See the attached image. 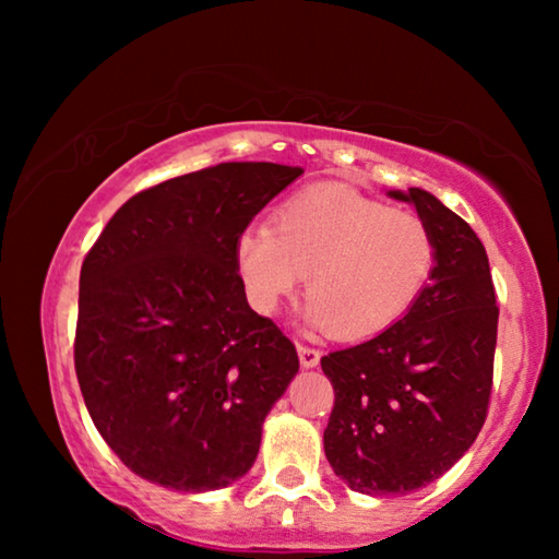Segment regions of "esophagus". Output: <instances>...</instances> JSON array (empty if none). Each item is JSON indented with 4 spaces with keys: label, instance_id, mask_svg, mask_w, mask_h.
<instances>
[{
    "label": "esophagus",
    "instance_id": "1",
    "mask_svg": "<svg viewBox=\"0 0 559 559\" xmlns=\"http://www.w3.org/2000/svg\"><path fill=\"white\" fill-rule=\"evenodd\" d=\"M298 357H300L302 367H316L320 362V349L298 343Z\"/></svg>",
    "mask_w": 559,
    "mask_h": 559
}]
</instances>
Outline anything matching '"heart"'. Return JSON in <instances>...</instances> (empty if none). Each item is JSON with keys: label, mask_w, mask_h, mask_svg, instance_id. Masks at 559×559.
<instances>
[{"label": "heart", "mask_w": 559, "mask_h": 559, "mask_svg": "<svg viewBox=\"0 0 559 559\" xmlns=\"http://www.w3.org/2000/svg\"><path fill=\"white\" fill-rule=\"evenodd\" d=\"M236 263L261 313H276L306 276L310 320L353 340L409 310L437 266V239L419 214L325 185L283 202L273 226L243 229Z\"/></svg>", "instance_id": "b5f03b06"}]
</instances>
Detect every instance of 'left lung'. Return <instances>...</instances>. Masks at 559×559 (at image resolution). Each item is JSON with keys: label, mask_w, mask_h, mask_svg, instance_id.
I'll return each mask as SVG.
<instances>
[{"label": "left lung", "mask_w": 559, "mask_h": 559, "mask_svg": "<svg viewBox=\"0 0 559 559\" xmlns=\"http://www.w3.org/2000/svg\"><path fill=\"white\" fill-rule=\"evenodd\" d=\"M390 197L431 226L437 266L402 320L320 359L335 390L325 456L367 496L429 486L471 449L488 414L498 337L496 288L476 231L419 187Z\"/></svg>", "instance_id": "1"}]
</instances>
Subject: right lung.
<instances>
[{"label": "right lung", "instance_id": "1", "mask_svg": "<svg viewBox=\"0 0 559 559\" xmlns=\"http://www.w3.org/2000/svg\"><path fill=\"white\" fill-rule=\"evenodd\" d=\"M300 175L222 163L167 179L130 197L83 259L73 343L83 402L150 484L200 493L257 461L298 353L251 310L236 241Z\"/></svg>", "mask_w": 559, "mask_h": 559}]
</instances>
